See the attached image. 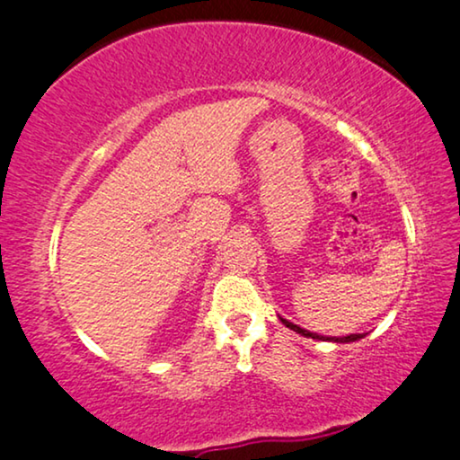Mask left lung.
Returning <instances> with one entry per match:
<instances>
[{"instance_id": "left-lung-1", "label": "left lung", "mask_w": 460, "mask_h": 460, "mask_svg": "<svg viewBox=\"0 0 460 460\" xmlns=\"http://www.w3.org/2000/svg\"><path fill=\"white\" fill-rule=\"evenodd\" d=\"M279 319H281V323H283L285 327H289V330H294L296 333H300V336H304V338L332 340V342H355V340L363 338V333H350V336H342V338H325V336H319V333H313V332L304 330V327H300V325H294V323H291V321H288V319H283V317H279Z\"/></svg>"}]
</instances>
